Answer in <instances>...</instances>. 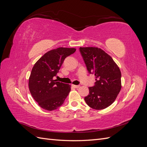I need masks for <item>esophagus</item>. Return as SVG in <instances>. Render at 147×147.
I'll return each mask as SVG.
<instances>
[{
	"mask_svg": "<svg viewBox=\"0 0 147 147\" xmlns=\"http://www.w3.org/2000/svg\"><path fill=\"white\" fill-rule=\"evenodd\" d=\"M72 86L74 87V88H80V85H75V84H72Z\"/></svg>",
	"mask_w": 147,
	"mask_h": 147,
	"instance_id": "1",
	"label": "esophagus"
}]
</instances>
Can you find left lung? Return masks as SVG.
I'll list each match as a JSON object with an SVG mask.
<instances>
[{"label":"left lung","mask_w":147,"mask_h":147,"mask_svg":"<svg viewBox=\"0 0 147 147\" xmlns=\"http://www.w3.org/2000/svg\"><path fill=\"white\" fill-rule=\"evenodd\" d=\"M80 51L90 74H94V86L84 97L88 106L96 110L108 107L116 99L121 89V74L112 57L97 47H80Z\"/></svg>","instance_id":"8db88e82"}]
</instances>
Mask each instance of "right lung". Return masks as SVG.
I'll use <instances>...</instances> for the list:
<instances>
[{"mask_svg":"<svg viewBox=\"0 0 147 147\" xmlns=\"http://www.w3.org/2000/svg\"><path fill=\"white\" fill-rule=\"evenodd\" d=\"M76 51L74 48L59 47L48 51L35 64L29 78V88L34 99L42 109L52 111L63 104L70 85L53 79L65 57Z\"/></svg>","mask_w":147,"mask_h":147,"instance_id":"obj_1","label":"right lung"}]
</instances>
